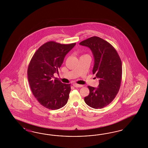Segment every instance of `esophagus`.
I'll return each mask as SVG.
<instances>
[{
    "label": "esophagus",
    "mask_w": 148,
    "mask_h": 148,
    "mask_svg": "<svg viewBox=\"0 0 148 148\" xmlns=\"http://www.w3.org/2000/svg\"><path fill=\"white\" fill-rule=\"evenodd\" d=\"M73 86H74L75 87H82L83 86L81 85H79V84H74Z\"/></svg>",
    "instance_id": "obj_1"
}]
</instances>
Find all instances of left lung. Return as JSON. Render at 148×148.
<instances>
[{"label": "left lung", "instance_id": "8db88e82", "mask_svg": "<svg viewBox=\"0 0 148 148\" xmlns=\"http://www.w3.org/2000/svg\"><path fill=\"white\" fill-rule=\"evenodd\" d=\"M79 45L91 50L94 59L93 74L99 83L98 88L88 86L90 94L85 97V102L90 108H102L112 102L120 88L121 60L112 45L99 37H90Z\"/></svg>", "mask_w": 148, "mask_h": 148}]
</instances>
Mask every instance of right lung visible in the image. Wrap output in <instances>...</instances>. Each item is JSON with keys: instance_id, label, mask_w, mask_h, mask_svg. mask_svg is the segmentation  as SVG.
I'll return each mask as SVG.
<instances>
[{"instance_id": "1", "label": "right lung", "mask_w": 148, "mask_h": 148, "mask_svg": "<svg viewBox=\"0 0 148 148\" xmlns=\"http://www.w3.org/2000/svg\"><path fill=\"white\" fill-rule=\"evenodd\" d=\"M75 45L50 41L40 46L32 58L27 69L29 83L34 97L45 108L58 110L67 103L71 85L54 79V74L58 73L66 55Z\"/></svg>"}]
</instances>
